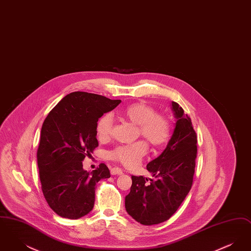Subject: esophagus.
Segmentation results:
<instances>
[{
    "mask_svg": "<svg viewBox=\"0 0 251 251\" xmlns=\"http://www.w3.org/2000/svg\"><path fill=\"white\" fill-rule=\"evenodd\" d=\"M123 171L120 169V167H113L111 169V174L112 175H121Z\"/></svg>",
    "mask_w": 251,
    "mask_h": 251,
    "instance_id": "obj_1",
    "label": "esophagus"
}]
</instances>
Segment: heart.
Returning <instances> with one entry per match:
<instances>
[{"label":"heart","instance_id":"obj_1","mask_svg":"<svg viewBox=\"0 0 251 251\" xmlns=\"http://www.w3.org/2000/svg\"><path fill=\"white\" fill-rule=\"evenodd\" d=\"M124 116L132 123L139 125V132L152 146L166 143L170 134V123L166 117L145 103H133L126 108ZM113 118L110 114L103 116L98 122L97 133L100 139H106L112 131ZM148 145L142 140L133 143L121 144L115 147L109 157L127 167H135L147 153Z\"/></svg>","mask_w":251,"mask_h":251}]
</instances>
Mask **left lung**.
Listing matches in <instances>:
<instances>
[{"label":"left lung","instance_id":"8db88e82","mask_svg":"<svg viewBox=\"0 0 251 251\" xmlns=\"http://www.w3.org/2000/svg\"><path fill=\"white\" fill-rule=\"evenodd\" d=\"M171 108L176 119L174 131L165 151L147 165L155 180L131 176V191L125 208L142 225L167 221L178 210L191 189L197 158V134L191 119L175 101Z\"/></svg>","mask_w":251,"mask_h":251}]
</instances>
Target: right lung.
Here are the masks:
<instances>
[{"label":"right lung","mask_w":251,"mask_h":251,"mask_svg":"<svg viewBox=\"0 0 251 251\" xmlns=\"http://www.w3.org/2000/svg\"><path fill=\"white\" fill-rule=\"evenodd\" d=\"M121 102L76 91L65 96L44 120L37 150L41 188L49 206L61 217L78 219L94 206L96 183L110 178L104 164L89 172L85 156L98 147V120Z\"/></svg>","instance_id":"1"}]
</instances>
